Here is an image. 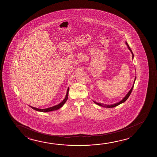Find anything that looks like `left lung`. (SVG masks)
Returning a JSON list of instances; mask_svg holds the SVG:
<instances>
[{"label":"left lung","instance_id":"8db88e82","mask_svg":"<svg viewBox=\"0 0 157 157\" xmlns=\"http://www.w3.org/2000/svg\"><path fill=\"white\" fill-rule=\"evenodd\" d=\"M125 43H126V44H127V46H128V49L130 50V51L131 52V54L132 55V59H133V57H134V55H133V52H132V50H131V49H130V48L129 47V45H128V44L127 42H125ZM136 79V77L135 78V80H134V82H133V85L132 86V87H131V89H130V90H129V92L128 93V94L125 96L124 98H123L121 101H120V102H118L117 103H114L113 105H104V104H101V103H98V102H95V101H93V102H94L95 104L98 105H100V106H102V107H103L105 108L115 107H116V106H117V105H120L121 103L124 102L125 101H126L127 99H128V98H129V96H130V94H131V92H132V89H133V86H134V84H135V82Z\"/></svg>","mask_w":157,"mask_h":157}]
</instances>
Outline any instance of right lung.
Instances as JSON below:
<instances>
[{
    "instance_id": "add662e5",
    "label": "right lung",
    "mask_w": 157,
    "mask_h": 157,
    "mask_svg": "<svg viewBox=\"0 0 157 157\" xmlns=\"http://www.w3.org/2000/svg\"><path fill=\"white\" fill-rule=\"evenodd\" d=\"M69 87L67 88V94H66V97L65 98V99L63 100L60 103H59L57 105H54L52 107L48 108H45V109H39L37 108L33 107L32 106H30V107L32 108V109L36 110V111H39V112H52V111H54V110H56L58 109H59L60 108L62 107L63 105H64V103L66 102V101H67V100L68 99V95H69Z\"/></svg>"
}]
</instances>
